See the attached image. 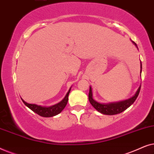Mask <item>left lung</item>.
Masks as SVG:
<instances>
[{"label":"left lung","mask_w":154,"mask_h":154,"mask_svg":"<svg viewBox=\"0 0 154 154\" xmlns=\"http://www.w3.org/2000/svg\"><path fill=\"white\" fill-rule=\"evenodd\" d=\"M132 43H133L134 45L137 48V44L134 43V42L132 41ZM140 64H141L140 73H142V62H141ZM140 88H141V85L140 86V88H138L137 91L135 94H134L132 97L128 99V100L121 101V102L109 103V104H102V103L97 102V101L93 100V98H92V88L90 87L88 99H89V101L90 104H92V106H93L96 110H97L99 112H100L101 113H103V114H105V115H115V114H118V113L123 112V111H125V109H127L128 107L130 106L132 104H133L134 101L136 100L137 97L139 95V93H140Z\"/></svg>","instance_id":"1"}]
</instances>
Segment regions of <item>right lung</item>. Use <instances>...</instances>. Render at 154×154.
<instances>
[{
    "mask_svg": "<svg viewBox=\"0 0 154 154\" xmlns=\"http://www.w3.org/2000/svg\"><path fill=\"white\" fill-rule=\"evenodd\" d=\"M71 91V88L67 92L66 96L64 97V98L60 102H59L58 104H56L51 106H39L37 104H29L26 102H24V100H22L24 102V104L26 105L27 107H29L31 110H32L33 112H35L37 114L43 117H52L54 116L59 114V113L62 112V111L64 109V107L66 106L68 102V97L69 92Z\"/></svg>",
    "mask_w": 154,
    "mask_h": 154,
    "instance_id": "right-lung-1",
    "label": "right lung"
}]
</instances>
